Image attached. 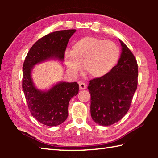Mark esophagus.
<instances>
[{
	"label": "esophagus",
	"instance_id": "obj_1",
	"mask_svg": "<svg viewBox=\"0 0 158 158\" xmlns=\"http://www.w3.org/2000/svg\"><path fill=\"white\" fill-rule=\"evenodd\" d=\"M79 89L80 90H84L86 89V84H85L84 82L81 81L79 83Z\"/></svg>",
	"mask_w": 158,
	"mask_h": 158
}]
</instances>
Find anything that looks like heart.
Returning a JSON list of instances; mask_svg holds the SVG:
<instances>
[{"mask_svg":"<svg viewBox=\"0 0 158 158\" xmlns=\"http://www.w3.org/2000/svg\"><path fill=\"white\" fill-rule=\"evenodd\" d=\"M120 57L116 44L95 37H84L72 46L71 52L64 56L68 70L73 74L78 72L83 63V70L92 77L99 79L113 69Z\"/></svg>","mask_w":158,"mask_h":158,"instance_id":"heart-1","label":"heart"}]
</instances>
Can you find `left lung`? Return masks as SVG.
<instances>
[{"instance_id":"left-lung-1","label":"left lung","mask_w":158,"mask_h":158,"mask_svg":"<svg viewBox=\"0 0 158 158\" xmlns=\"http://www.w3.org/2000/svg\"><path fill=\"white\" fill-rule=\"evenodd\" d=\"M121 54L118 63L106 76L90 80V115L95 123L108 126L118 122L130 109L137 88L138 65L126 44L119 40Z\"/></svg>"}]
</instances>
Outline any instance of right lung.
<instances>
[{"mask_svg": "<svg viewBox=\"0 0 158 158\" xmlns=\"http://www.w3.org/2000/svg\"><path fill=\"white\" fill-rule=\"evenodd\" d=\"M76 30L58 31L42 37L29 50L23 65L22 88L31 114L40 123L56 126L68 116V104L78 94L77 82L59 81L46 90L37 89L32 71L39 63L49 60L63 62L68 41Z\"/></svg>", "mask_w": 158, "mask_h": 158, "instance_id": "right-lung-1", "label": "right lung"}]
</instances>
